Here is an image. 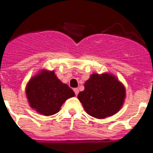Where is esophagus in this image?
Listing matches in <instances>:
<instances>
[{"label": "esophagus", "instance_id": "obj_1", "mask_svg": "<svg viewBox=\"0 0 153 153\" xmlns=\"http://www.w3.org/2000/svg\"><path fill=\"white\" fill-rule=\"evenodd\" d=\"M74 94H75V95H78L79 94V89L78 88H75V89H74Z\"/></svg>", "mask_w": 153, "mask_h": 153}]
</instances>
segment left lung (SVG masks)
Listing matches in <instances>:
<instances>
[{
  "label": "left lung",
  "instance_id": "obj_1",
  "mask_svg": "<svg viewBox=\"0 0 153 153\" xmlns=\"http://www.w3.org/2000/svg\"><path fill=\"white\" fill-rule=\"evenodd\" d=\"M78 98L87 114L105 119L120 111L126 97V89L117 78L108 73L94 74L85 82Z\"/></svg>",
  "mask_w": 153,
  "mask_h": 153
}]
</instances>
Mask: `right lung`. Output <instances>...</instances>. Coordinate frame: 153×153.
I'll return each instance as SVG.
<instances>
[{"label":"right lung","instance_id":"obj_1","mask_svg":"<svg viewBox=\"0 0 153 153\" xmlns=\"http://www.w3.org/2000/svg\"><path fill=\"white\" fill-rule=\"evenodd\" d=\"M26 95L30 106L47 116L58 112L66 100L74 96V93L57 78L53 71L42 70L30 79Z\"/></svg>","mask_w":153,"mask_h":153}]
</instances>
